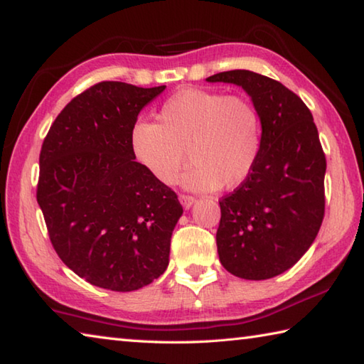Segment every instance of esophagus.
<instances>
[{
    "mask_svg": "<svg viewBox=\"0 0 364 364\" xmlns=\"http://www.w3.org/2000/svg\"><path fill=\"white\" fill-rule=\"evenodd\" d=\"M179 201L182 203V205L185 209H188V208H191V205H193V203L196 201L193 196H190V195H179Z\"/></svg>",
    "mask_w": 364,
    "mask_h": 364,
    "instance_id": "obj_1",
    "label": "esophagus"
}]
</instances>
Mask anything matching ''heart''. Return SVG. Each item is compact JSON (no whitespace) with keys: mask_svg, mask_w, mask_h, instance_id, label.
I'll use <instances>...</instances> for the list:
<instances>
[{"mask_svg":"<svg viewBox=\"0 0 364 364\" xmlns=\"http://www.w3.org/2000/svg\"><path fill=\"white\" fill-rule=\"evenodd\" d=\"M156 120L139 119L129 129V147L156 181L183 177L191 190H232L247 181L262 149V119L239 95L182 88L163 101Z\"/></svg>","mask_w":364,"mask_h":364,"instance_id":"obj_1","label":"heart"}]
</instances>
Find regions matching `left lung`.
Listing matches in <instances>:
<instances>
[{"label":"left lung","mask_w":364,"mask_h":364,"mask_svg":"<svg viewBox=\"0 0 364 364\" xmlns=\"http://www.w3.org/2000/svg\"><path fill=\"white\" fill-rule=\"evenodd\" d=\"M205 80L242 87L263 129L250 176L218 201L220 263L247 280L276 277L304 255L323 222L326 159L317 127L303 100L279 80L247 70Z\"/></svg>","instance_id":"8db88e82"}]
</instances>
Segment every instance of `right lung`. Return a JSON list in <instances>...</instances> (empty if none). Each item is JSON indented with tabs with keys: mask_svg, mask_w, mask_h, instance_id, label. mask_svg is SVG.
<instances>
[{
	"mask_svg": "<svg viewBox=\"0 0 364 364\" xmlns=\"http://www.w3.org/2000/svg\"><path fill=\"white\" fill-rule=\"evenodd\" d=\"M164 88L98 82L68 102L41 147L36 200L50 242L71 271L101 289L138 290L169 263L183 209L129 147L141 109Z\"/></svg>",
	"mask_w": 364,
	"mask_h": 364,
	"instance_id": "right-lung-1",
	"label": "right lung"
}]
</instances>
